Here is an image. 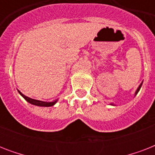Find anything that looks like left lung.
Listing matches in <instances>:
<instances>
[{"label": "left lung", "instance_id": "left-lung-1", "mask_svg": "<svg viewBox=\"0 0 155 155\" xmlns=\"http://www.w3.org/2000/svg\"><path fill=\"white\" fill-rule=\"evenodd\" d=\"M142 84H140V86H139V87H138V88H137V91H136V92H135V96H136V95L137 94V92H139L140 88H141V87H142Z\"/></svg>", "mask_w": 155, "mask_h": 155}]
</instances>
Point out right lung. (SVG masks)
Wrapping results in <instances>:
<instances>
[{"instance_id":"obj_1","label":"right lung","mask_w":155,"mask_h":155,"mask_svg":"<svg viewBox=\"0 0 155 155\" xmlns=\"http://www.w3.org/2000/svg\"><path fill=\"white\" fill-rule=\"evenodd\" d=\"M18 92L20 93V95L21 97L24 98V99L28 101L29 103L32 104H35V105H38V106H44V107H50V106H52L54 105V104L57 102V100L56 101H54L52 102H45V101H38V100H34V99H31L30 97H26L25 95H23L20 91H18Z\"/></svg>"}]
</instances>
